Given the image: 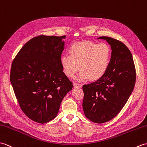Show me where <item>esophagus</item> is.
<instances>
[{
  "label": "esophagus",
  "instance_id": "obj_1",
  "mask_svg": "<svg viewBox=\"0 0 147 147\" xmlns=\"http://www.w3.org/2000/svg\"><path fill=\"white\" fill-rule=\"evenodd\" d=\"M74 86L75 87H82V84H78V83H74Z\"/></svg>",
  "mask_w": 147,
  "mask_h": 147
}]
</instances>
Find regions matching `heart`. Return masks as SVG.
Listing matches in <instances>:
<instances>
[{
  "label": "heart",
  "instance_id": "heart-1",
  "mask_svg": "<svg viewBox=\"0 0 147 147\" xmlns=\"http://www.w3.org/2000/svg\"><path fill=\"white\" fill-rule=\"evenodd\" d=\"M69 52L70 55L61 57L63 71L67 76L72 78L80 68V79H100L106 72L111 58V50L108 45L90 41L74 44Z\"/></svg>",
  "mask_w": 147,
  "mask_h": 147
}]
</instances>
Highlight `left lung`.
I'll return each mask as SVG.
<instances>
[{
	"label": "left lung",
	"instance_id": "obj_1",
	"mask_svg": "<svg viewBox=\"0 0 147 147\" xmlns=\"http://www.w3.org/2000/svg\"><path fill=\"white\" fill-rule=\"evenodd\" d=\"M112 50L109 67L99 79L82 86V107L87 118L103 123L115 118L132 93L136 82V69L132 55L126 45L116 39L101 36Z\"/></svg>",
	"mask_w": 147,
	"mask_h": 147
}]
</instances>
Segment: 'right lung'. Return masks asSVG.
Here are the masks:
<instances>
[{"instance_id":"right-lung-1","label":"right lung","mask_w":147,"mask_h":147,"mask_svg":"<svg viewBox=\"0 0 147 147\" xmlns=\"http://www.w3.org/2000/svg\"><path fill=\"white\" fill-rule=\"evenodd\" d=\"M65 36L40 35L28 41L13 60L10 80L21 110L45 123L55 118L72 82L63 71Z\"/></svg>"}]
</instances>
